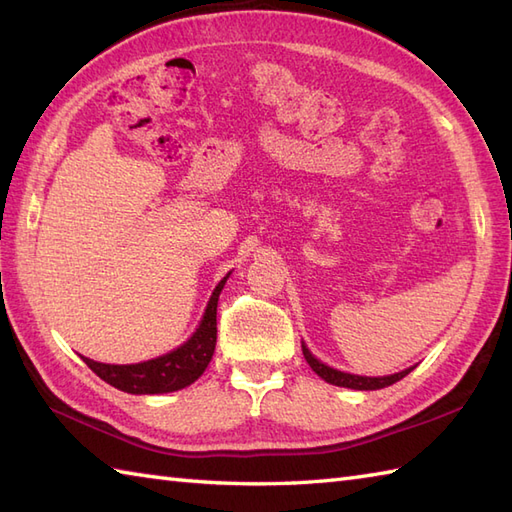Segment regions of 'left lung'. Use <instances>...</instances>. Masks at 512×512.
<instances>
[{
	"label": "left lung",
	"mask_w": 512,
	"mask_h": 512,
	"mask_svg": "<svg viewBox=\"0 0 512 512\" xmlns=\"http://www.w3.org/2000/svg\"><path fill=\"white\" fill-rule=\"evenodd\" d=\"M303 355H305L307 363L311 365V370L316 372L320 378H324L326 383L337 385V387H348V389H361V391H372V389L389 387V385H393V383H398L400 378H404L406 374H409V372L413 370V368H409V370H402V372H398V374L378 376V378H372V376H355V374L339 372V370L329 368V365H324L322 361H318L316 357L311 355V352L307 350L305 344H303Z\"/></svg>",
	"instance_id": "left-lung-1"
}]
</instances>
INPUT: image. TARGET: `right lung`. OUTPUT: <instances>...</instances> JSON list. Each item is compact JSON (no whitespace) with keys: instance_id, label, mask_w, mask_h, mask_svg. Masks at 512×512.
I'll use <instances>...</instances> for the list:
<instances>
[{"instance_id":"obj_1","label":"right lung","mask_w":512,"mask_h":512,"mask_svg":"<svg viewBox=\"0 0 512 512\" xmlns=\"http://www.w3.org/2000/svg\"><path fill=\"white\" fill-rule=\"evenodd\" d=\"M225 283L227 277L216 285L196 333L181 348L168 352V355L134 365H110L86 357L82 359L101 381H106L108 385L121 391L136 393V396H140V393H168L192 385L205 372L209 361L214 357L216 307Z\"/></svg>"}]
</instances>
